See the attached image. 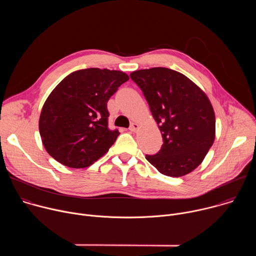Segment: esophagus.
Masks as SVG:
<instances>
[{"mask_svg":"<svg viewBox=\"0 0 256 256\" xmlns=\"http://www.w3.org/2000/svg\"><path fill=\"white\" fill-rule=\"evenodd\" d=\"M128 130H130V132H138V124L132 122V124H130V126Z\"/></svg>","mask_w":256,"mask_h":256,"instance_id":"obj_1","label":"esophagus"}]
</instances>
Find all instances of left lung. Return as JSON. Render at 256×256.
<instances>
[{
    "mask_svg": "<svg viewBox=\"0 0 256 256\" xmlns=\"http://www.w3.org/2000/svg\"><path fill=\"white\" fill-rule=\"evenodd\" d=\"M130 78L147 99L163 138L161 150L146 159L167 176L190 173L214 140L216 118L210 99L186 76L171 68L138 70Z\"/></svg>",
    "mask_w": 256,
    "mask_h": 256,
    "instance_id": "8db88e82",
    "label": "left lung"
}]
</instances>
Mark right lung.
Segmentation results:
<instances>
[{
  "label": "right lung",
  "mask_w": 256,
  "mask_h": 256,
  "mask_svg": "<svg viewBox=\"0 0 256 256\" xmlns=\"http://www.w3.org/2000/svg\"><path fill=\"white\" fill-rule=\"evenodd\" d=\"M128 80L122 70L90 68L72 72L52 91L40 118L46 152L70 168L92 165L114 144L108 128L107 102Z\"/></svg>",
  "instance_id": "right-lung-1"
}]
</instances>
